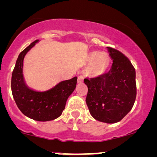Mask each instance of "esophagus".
<instances>
[{"mask_svg": "<svg viewBox=\"0 0 157 157\" xmlns=\"http://www.w3.org/2000/svg\"><path fill=\"white\" fill-rule=\"evenodd\" d=\"M84 82V77L82 76V75H79L78 77V84H82Z\"/></svg>", "mask_w": 157, "mask_h": 157, "instance_id": "34e87169", "label": "esophagus"}]
</instances>
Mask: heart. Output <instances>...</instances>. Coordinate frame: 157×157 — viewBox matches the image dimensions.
Wrapping results in <instances>:
<instances>
[{"label": "heart", "instance_id": "heart-1", "mask_svg": "<svg viewBox=\"0 0 157 157\" xmlns=\"http://www.w3.org/2000/svg\"><path fill=\"white\" fill-rule=\"evenodd\" d=\"M86 63L90 64L87 71L89 76L95 78L104 74L111 64V58L105 52L94 51L90 52L86 59Z\"/></svg>", "mask_w": 157, "mask_h": 157}]
</instances>
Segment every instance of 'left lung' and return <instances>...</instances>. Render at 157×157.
Masks as SVG:
<instances>
[{
  "mask_svg": "<svg viewBox=\"0 0 157 157\" xmlns=\"http://www.w3.org/2000/svg\"><path fill=\"white\" fill-rule=\"evenodd\" d=\"M107 48L113 60L111 68L100 76L84 79L88 87L86 102L94 119L113 124L121 121L134 105L137 94L135 70L121 52Z\"/></svg>",
  "mask_w": 157,
  "mask_h": 157,
  "instance_id": "1",
  "label": "left lung"
}]
</instances>
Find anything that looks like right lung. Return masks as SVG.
Wrapping results in <instances>:
<instances>
[{"mask_svg": "<svg viewBox=\"0 0 157 157\" xmlns=\"http://www.w3.org/2000/svg\"><path fill=\"white\" fill-rule=\"evenodd\" d=\"M37 42L38 40H35L19 54L11 76V92L17 107L24 115L36 121H51L61 116L67 98L76 86L77 77L63 81L45 92L29 88L23 77V60Z\"/></svg>", "mask_w": 157, "mask_h": 157, "instance_id": "add662e5", "label": "right lung"}]
</instances>
